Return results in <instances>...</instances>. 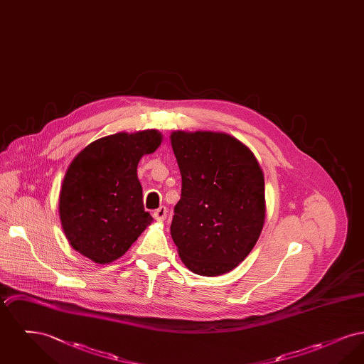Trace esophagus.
<instances>
[{"label": "esophagus", "instance_id": "1", "mask_svg": "<svg viewBox=\"0 0 364 364\" xmlns=\"http://www.w3.org/2000/svg\"><path fill=\"white\" fill-rule=\"evenodd\" d=\"M166 214H168V208H165V206H161V208H156L153 215H154L156 221H165L166 220Z\"/></svg>", "mask_w": 364, "mask_h": 364}]
</instances>
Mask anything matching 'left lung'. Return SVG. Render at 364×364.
Listing matches in <instances>:
<instances>
[{
    "label": "left lung",
    "instance_id": "left-lung-1",
    "mask_svg": "<svg viewBox=\"0 0 364 364\" xmlns=\"http://www.w3.org/2000/svg\"><path fill=\"white\" fill-rule=\"evenodd\" d=\"M181 198L171 235L192 273L225 274L247 258L264 225V177L254 153L224 132L174 131Z\"/></svg>",
    "mask_w": 364,
    "mask_h": 364
}]
</instances>
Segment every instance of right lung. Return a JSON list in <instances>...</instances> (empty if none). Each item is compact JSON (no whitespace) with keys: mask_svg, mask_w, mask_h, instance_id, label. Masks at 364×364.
<instances>
[{"mask_svg":"<svg viewBox=\"0 0 364 364\" xmlns=\"http://www.w3.org/2000/svg\"><path fill=\"white\" fill-rule=\"evenodd\" d=\"M162 143L156 129L119 132L90 143L70 162L60 191V220L73 250L106 264L122 258L151 224L139 183L140 158Z\"/></svg>","mask_w":364,"mask_h":364,"instance_id":"1","label":"right lung"}]
</instances>
